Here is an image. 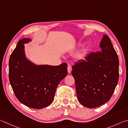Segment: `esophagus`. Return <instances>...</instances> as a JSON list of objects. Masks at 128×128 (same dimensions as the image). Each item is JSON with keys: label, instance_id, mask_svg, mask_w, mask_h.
<instances>
[{"label": "esophagus", "instance_id": "esophagus-1", "mask_svg": "<svg viewBox=\"0 0 128 128\" xmlns=\"http://www.w3.org/2000/svg\"><path fill=\"white\" fill-rule=\"evenodd\" d=\"M72 72V66H70V65H68V72H69V73H70Z\"/></svg>", "mask_w": 128, "mask_h": 128}]
</instances>
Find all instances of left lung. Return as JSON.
Instances as JSON below:
<instances>
[{"label": "left lung", "instance_id": "left-lung-1", "mask_svg": "<svg viewBox=\"0 0 128 128\" xmlns=\"http://www.w3.org/2000/svg\"><path fill=\"white\" fill-rule=\"evenodd\" d=\"M101 52H92L72 66L78 100L89 108L108 102L119 79V58L110 39L104 35Z\"/></svg>", "mask_w": 128, "mask_h": 128}]
</instances>
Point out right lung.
I'll return each instance as SVG.
<instances>
[{
    "mask_svg": "<svg viewBox=\"0 0 128 128\" xmlns=\"http://www.w3.org/2000/svg\"><path fill=\"white\" fill-rule=\"evenodd\" d=\"M31 39L18 42L9 62L10 83L17 99L25 106L34 109L46 107L53 100L56 89L66 76L67 64L59 66H37L26 59L24 44Z\"/></svg>",
    "mask_w": 128,
    "mask_h": 128,
    "instance_id": "add662e5",
    "label": "right lung"
}]
</instances>
